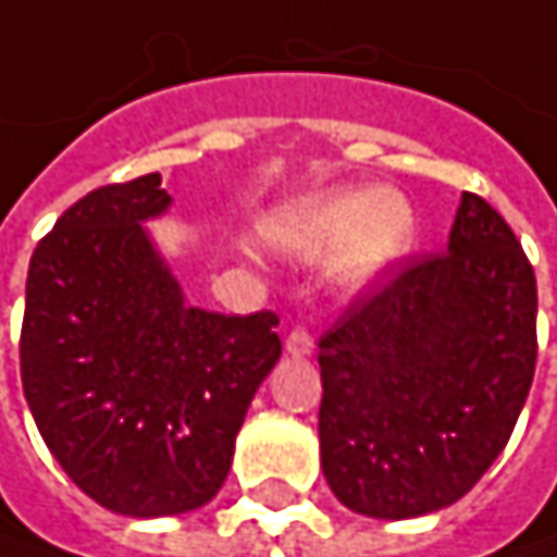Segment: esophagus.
<instances>
[{"label":"esophagus","instance_id":"obj_1","mask_svg":"<svg viewBox=\"0 0 557 557\" xmlns=\"http://www.w3.org/2000/svg\"><path fill=\"white\" fill-rule=\"evenodd\" d=\"M285 348H288V355H310L313 351V336L304 326H295L285 338Z\"/></svg>","mask_w":557,"mask_h":557}]
</instances>
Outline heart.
I'll use <instances>...</instances> for the list:
<instances>
[{"instance_id":"b5f03b06","label":"heart","mask_w":557,"mask_h":557,"mask_svg":"<svg viewBox=\"0 0 557 557\" xmlns=\"http://www.w3.org/2000/svg\"><path fill=\"white\" fill-rule=\"evenodd\" d=\"M416 221L403 199L380 189L330 193L292 209L278 224V244L298 259L342 253L348 278L364 282L412 247Z\"/></svg>"}]
</instances>
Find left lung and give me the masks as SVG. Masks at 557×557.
<instances>
[{"mask_svg":"<svg viewBox=\"0 0 557 557\" xmlns=\"http://www.w3.org/2000/svg\"><path fill=\"white\" fill-rule=\"evenodd\" d=\"M536 351V272L510 224L462 193L447 250L383 272L320 336L333 495L377 520L459 500L507 447Z\"/></svg>","mask_w":557,"mask_h":557,"instance_id":"1","label":"left lung"}]
</instances>
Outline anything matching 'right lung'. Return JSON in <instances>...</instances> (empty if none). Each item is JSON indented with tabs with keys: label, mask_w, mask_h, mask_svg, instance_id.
<instances>
[{
	"label": "right lung",
	"mask_w": 557,
	"mask_h": 557,
	"mask_svg": "<svg viewBox=\"0 0 557 557\" xmlns=\"http://www.w3.org/2000/svg\"><path fill=\"white\" fill-rule=\"evenodd\" d=\"M168 206L158 174L91 189L27 269L24 399L65 475L126 517L219 495L247 406L282 355L272 310L183 304L141 227Z\"/></svg>",
	"instance_id": "right-lung-1"
}]
</instances>
